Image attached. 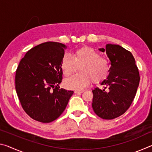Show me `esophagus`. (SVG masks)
Returning <instances> with one entry per match:
<instances>
[{
	"label": "esophagus",
	"instance_id": "obj_1",
	"mask_svg": "<svg viewBox=\"0 0 152 152\" xmlns=\"http://www.w3.org/2000/svg\"><path fill=\"white\" fill-rule=\"evenodd\" d=\"M83 92L84 91H82V90H75V91H74V92H75L76 94H80Z\"/></svg>",
	"mask_w": 152,
	"mask_h": 152
}]
</instances>
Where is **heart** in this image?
<instances>
[{"instance_id":"heart-1","label":"heart","mask_w":152,"mask_h":152,"mask_svg":"<svg viewBox=\"0 0 152 152\" xmlns=\"http://www.w3.org/2000/svg\"><path fill=\"white\" fill-rule=\"evenodd\" d=\"M80 74L74 75L64 81V86L69 89H82L92 80L99 83L107 78L109 72V61L100 56L94 49L89 47L80 48L74 51L72 58L65 53L61 61V68L65 76H69L80 66Z\"/></svg>"}]
</instances>
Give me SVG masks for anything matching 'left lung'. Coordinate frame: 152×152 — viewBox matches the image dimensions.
<instances>
[{
  "mask_svg": "<svg viewBox=\"0 0 152 152\" xmlns=\"http://www.w3.org/2000/svg\"><path fill=\"white\" fill-rule=\"evenodd\" d=\"M99 50L106 51L111 66L107 79L101 82L104 89L92 90V107L99 117L113 119L125 113L132 104L140 84V74L132 53L121 46L107 44Z\"/></svg>",
  "mask_w": 152,
  "mask_h": 152,
  "instance_id": "left-lung-1",
  "label": "left lung"
}]
</instances>
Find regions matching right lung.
<instances>
[{"mask_svg": "<svg viewBox=\"0 0 152 152\" xmlns=\"http://www.w3.org/2000/svg\"><path fill=\"white\" fill-rule=\"evenodd\" d=\"M65 49L61 43H43L28 51L18 66L17 96L25 113L37 121L50 123L58 119L74 93L59 86Z\"/></svg>", "mask_w": 152, "mask_h": 152, "instance_id": "1", "label": "right lung"}]
</instances>
